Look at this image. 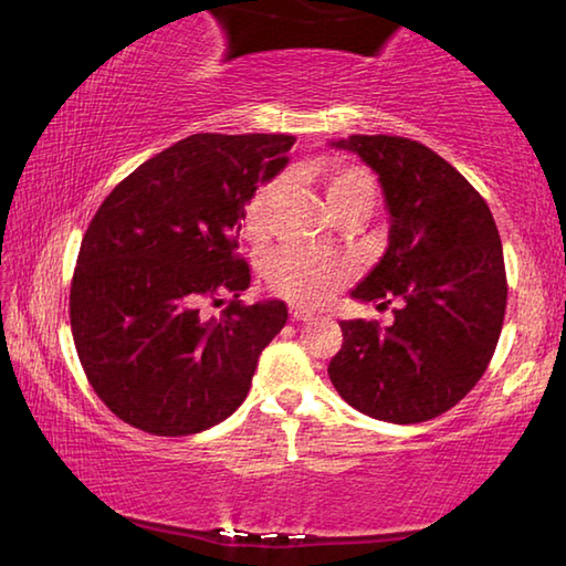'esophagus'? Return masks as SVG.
<instances>
[{"mask_svg":"<svg viewBox=\"0 0 566 566\" xmlns=\"http://www.w3.org/2000/svg\"><path fill=\"white\" fill-rule=\"evenodd\" d=\"M291 318L293 321H315V313L311 308H303V305H291Z\"/></svg>","mask_w":566,"mask_h":566,"instance_id":"esophagus-1","label":"esophagus"}]
</instances>
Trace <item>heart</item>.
Returning a JSON list of instances; mask_svg holds the SVG:
<instances>
[{
    "label": "heart",
    "instance_id": "b5f03b06",
    "mask_svg": "<svg viewBox=\"0 0 566 566\" xmlns=\"http://www.w3.org/2000/svg\"><path fill=\"white\" fill-rule=\"evenodd\" d=\"M325 198L335 216L343 213H370L375 206L373 176L358 166H333L323 171ZM283 178L268 181L258 188L245 208V231L251 238H265L273 231L277 206L283 201ZM350 265L345 258L318 251V248L291 245L273 253L265 263L268 285L275 293L301 305H315L328 301L331 295L348 281Z\"/></svg>",
    "mask_w": 566,
    "mask_h": 566
}]
</instances>
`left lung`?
<instances>
[{
	"label": "left lung",
	"instance_id": "obj_1",
	"mask_svg": "<svg viewBox=\"0 0 566 566\" xmlns=\"http://www.w3.org/2000/svg\"><path fill=\"white\" fill-rule=\"evenodd\" d=\"M331 144L378 174L390 223L388 248L350 298L398 303L388 328L340 321L331 382L375 420H432L478 385L497 348L507 305L497 226L468 178L428 146L382 134Z\"/></svg>",
	"mask_w": 566,
	"mask_h": 566
}]
</instances>
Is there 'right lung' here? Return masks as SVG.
I'll return each instance as SVG.
<instances>
[{
    "instance_id": "add662e5",
    "label": "right lung",
    "mask_w": 566,
    "mask_h": 566,
    "mask_svg": "<svg viewBox=\"0 0 566 566\" xmlns=\"http://www.w3.org/2000/svg\"><path fill=\"white\" fill-rule=\"evenodd\" d=\"M285 134H193L118 184L86 228L69 295L74 345L116 418L178 438L223 422L258 355L289 321L283 301L243 305L233 251L258 186L289 166ZM234 301L221 319L206 302Z\"/></svg>"
}]
</instances>
